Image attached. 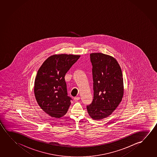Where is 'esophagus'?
<instances>
[{
  "label": "esophagus",
  "instance_id": "obj_1",
  "mask_svg": "<svg viewBox=\"0 0 157 157\" xmlns=\"http://www.w3.org/2000/svg\"><path fill=\"white\" fill-rule=\"evenodd\" d=\"M79 99V97H75V98H74V100H75V101H78Z\"/></svg>",
  "mask_w": 157,
  "mask_h": 157
}]
</instances>
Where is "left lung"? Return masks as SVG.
Masks as SVG:
<instances>
[{
	"instance_id": "8db88e82",
	"label": "left lung",
	"mask_w": 157,
	"mask_h": 157,
	"mask_svg": "<svg viewBox=\"0 0 157 157\" xmlns=\"http://www.w3.org/2000/svg\"><path fill=\"white\" fill-rule=\"evenodd\" d=\"M93 66L94 99L87 112L95 120L110 116L121 103L124 94L123 77L117 61L102 53L90 54Z\"/></svg>"
}]
</instances>
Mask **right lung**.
<instances>
[{
    "label": "right lung",
    "instance_id": "right-lung-1",
    "mask_svg": "<svg viewBox=\"0 0 157 157\" xmlns=\"http://www.w3.org/2000/svg\"><path fill=\"white\" fill-rule=\"evenodd\" d=\"M80 55L59 54L48 57L39 68L34 82V95L39 105L52 117L64 116L72 98L68 96L64 76Z\"/></svg>",
    "mask_w": 157,
    "mask_h": 157
}]
</instances>
